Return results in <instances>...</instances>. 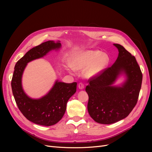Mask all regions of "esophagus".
<instances>
[{
	"instance_id": "34e87169",
	"label": "esophagus",
	"mask_w": 152,
	"mask_h": 152,
	"mask_svg": "<svg viewBox=\"0 0 152 152\" xmlns=\"http://www.w3.org/2000/svg\"><path fill=\"white\" fill-rule=\"evenodd\" d=\"M78 87H79V89H83L84 88V84L83 83H79V84H78Z\"/></svg>"
}]
</instances>
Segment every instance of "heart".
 Instances as JSON below:
<instances>
[{"label":"heart","mask_w":152,"mask_h":152,"mask_svg":"<svg viewBox=\"0 0 152 152\" xmlns=\"http://www.w3.org/2000/svg\"><path fill=\"white\" fill-rule=\"evenodd\" d=\"M110 57L100 50H86L75 55L72 66L76 70H84L87 77H95L101 74L109 65Z\"/></svg>","instance_id":"b5f03b06"}]
</instances>
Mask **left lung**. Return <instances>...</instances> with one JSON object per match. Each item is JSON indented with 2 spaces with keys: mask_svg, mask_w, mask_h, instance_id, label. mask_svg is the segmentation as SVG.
Segmentation results:
<instances>
[{
  "mask_svg": "<svg viewBox=\"0 0 152 152\" xmlns=\"http://www.w3.org/2000/svg\"><path fill=\"white\" fill-rule=\"evenodd\" d=\"M118 57L113 65L99 75L90 78L86 87L89 95L87 110L91 117L100 124H110L129 115L137 104L140 91L142 73L134 56L118 44ZM122 72L126 81L121 86L112 84Z\"/></svg>",
  "mask_w": 152,
  "mask_h": 152,
  "instance_id": "obj_1",
  "label": "left lung"
}]
</instances>
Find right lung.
I'll return each mask as SVG.
<instances>
[{"instance_id":"obj_1","label":"right lung","mask_w":152,"mask_h":152,"mask_svg":"<svg viewBox=\"0 0 152 152\" xmlns=\"http://www.w3.org/2000/svg\"><path fill=\"white\" fill-rule=\"evenodd\" d=\"M61 47L60 42L49 41L29 50L16 63L12 79V89L16 103L22 114L35 124L50 126L63 118L69 99L76 91L77 83H65L57 81L51 90L39 99L29 97L24 92L21 78L24 69L29 61L43 57L52 50Z\"/></svg>"}]
</instances>
